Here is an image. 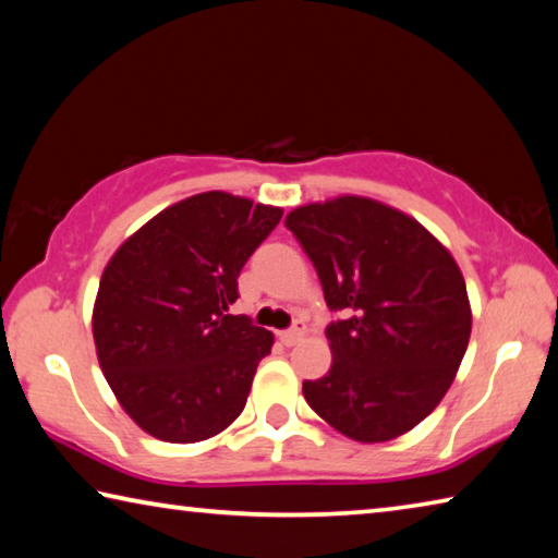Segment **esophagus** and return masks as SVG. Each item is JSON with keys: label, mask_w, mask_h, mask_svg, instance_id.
<instances>
[{"label": "esophagus", "mask_w": 558, "mask_h": 558, "mask_svg": "<svg viewBox=\"0 0 558 558\" xmlns=\"http://www.w3.org/2000/svg\"><path fill=\"white\" fill-rule=\"evenodd\" d=\"M302 335H305V323H302V319H298V323L292 325L290 329H286V332H278V339L286 347H292L295 342H300Z\"/></svg>", "instance_id": "34e87169"}]
</instances>
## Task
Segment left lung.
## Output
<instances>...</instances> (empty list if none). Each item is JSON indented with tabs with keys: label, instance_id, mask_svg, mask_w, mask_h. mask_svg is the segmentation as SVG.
Here are the masks:
<instances>
[{
	"label": "left lung",
	"instance_id": "obj_1",
	"mask_svg": "<svg viewBox=\"0 0 558 558\" xmlns=\"http://www.w3.org/2000/svg\"><path fill=\"white\" fill-rule=\"evenodd\" d=\"M286 226L319 276L332 366L302 393L359 442L403 436L450 389L472 329L465 280L446 245L399 209L339 196L290 211Z\"/></svg>",
	"mask_w": 558,
	"mask_h": 558
}]
</instances>
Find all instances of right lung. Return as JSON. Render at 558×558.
Masks as SVG:
<instances>
[{
    "instance_id": "obj_1",
    "label": "right lung",
    "mask_w": 558,
    "mask_h": 558,
    "mask_svg": "<svg viewBox=\"0 0 558 558\" xmlns=\"http://www.w3.org/2000/svg\"><path fill=\"white\" fill-rule=\"evenodd\" d=\"M282 216L278 206L206 192L172 204L102 270L93 339L132 421L167 442H199L239 418L272 335L226 315L239 276Z\"/></svg>"
}]
</instances>
